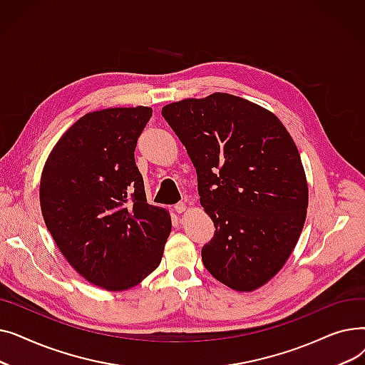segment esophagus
Masks as SVG:
<instances>
[{"mask_svg":"<svg viewBox=\"0 0 365 365\" xmlns=\"http://www.w3.org/2000/svg\"><path fill=\"white\" fill-rule=\"evenodd\" d=\"M175 210H176V213H183V212H186V204L178 202V204H175Z\"/></svg>","mask_w":365,"mask_h":365,"instance_id":"34e87169","label":"esophagus"}]
</instances>
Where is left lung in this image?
Returning a JSON list of instances; mask_svg holds the SVG:
<instances>
[{"label": "left lung", "instance_id": "obj_1", "mask_svg": "<svg viewBox=\"0 0 365 365\" xmlns=\"http://www.w3.org/2000/svg\"><path fill=\"white\" fill-rule=\"evenodd\" d=\"M187 150L200 202L216 232L202 263L235 292L274 278L299 241L308 182L290 133L275 115L227 93L183 99L161 110Z\"/></svg>", "mask_w": 365, "mask_h": 365}]
</instances>
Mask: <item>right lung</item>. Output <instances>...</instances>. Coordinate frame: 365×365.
<instances>
[{
    "instance_id": "1",
    "label": "right lung",
    "mask_w": 365,
    "mask_h": 365,
    "mask_svg": "<svg viewBox=\"0 0 365 365\" xmlns=\"http://www.w3.org/2000/svg\"><path fill=\"white\" fill-rule=\"evenodd\" d=\"M152 108L86 113L50 152L40 183L46 226L88 282L123 292L161 263L171 231L165 208L146 201L134 149Z\"/></svg>"
}]
</instances>
